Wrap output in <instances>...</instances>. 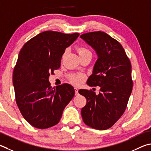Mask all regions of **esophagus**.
Segmentation results:
<instances>
[{
	"instance_id": "obj_1",
	"label": "esophagus",
	"mask_w": 151,
	"mask_h": 151,
	"mask_svg": "<svg viewBox=\"0 0 151 151\" xmlns=\"http://www.w3.org/2000/svg\"><path fill=\"white\" fill-rule=\"evenodd\" d=\"M75 95L78 96V90L77 88H75Z\"/></svg>"
}]
</instances>
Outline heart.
I'll use <instances>...</instances> for the list:
<instances>
[{"label":"heart","instance_id":"obj_1","mask_svg":"<svg viewBox=\"0 0 151 151\" xmlns=\"http://www.w3.org/2000/svg\"><path fill=\"white\" fill-rule=\"evenodd\" d=\"M77 52L79 55V57L80 56H83V55H91V53L89 51L88 49L86 47H83V46H79L77 47ZM84 76L83 75H76L73 76L71 78L70 81L72 82V83L74 84H80L84 80Z\"/></svg>","mask_w":151,"mask_h":151}]
</instances>
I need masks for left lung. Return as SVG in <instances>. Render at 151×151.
Wrapping results in <instances>:
<instances>
[{
    "label": "left lung",
    "mask_w": 151,
    "mask_h": 151,
    "mask_svg": "<svg viewBox=\"0 0 151 151\" xmlns=\"http://www.w3.org/2000/svg\"><path fill=\"white\" fill-rule=\"evenodd\" d=\"M80 37L98 57L86 83L100 87L98 94L78 90L87 101L81 109L82 117L89 127L106 130L121 117L127 107L133 88L131 63L122 45L106 33L90 32Z\"/></svg>",
    "instance_id": "left-lung-1"
}]
</instances>
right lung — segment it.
<instances>
[{
	"label": "right lung",
	"instance_id": "1",
	"mask_svg": "<svg viewBox=\"0 0 151 151\" xmlns=\"http://www.w3.org/2000/svg\"><path fill=\"white\" fill-rule=\"evenodd\" d=\"M78 36V33L43 32L26 42L19 53L13 72L16 101L24 119L35 128L57 124L75 96L71 85L63 84L54 88L49 77L61 66L65 49Z\"/></svg>",
	"mask_w": 151,
	"mask_h": 151
}]
</instances>
